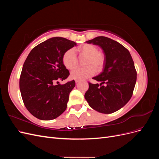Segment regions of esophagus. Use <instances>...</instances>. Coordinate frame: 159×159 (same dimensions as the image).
<instances>
[{
    "label": "esophagus",
    "mask_w": 159,
    "mask_h": 159,
    "mask_svg": "<svg viewBox=\"0 0 159 159\" xmlns=\"http://www.w3.org/2000/svg\"><path fill=\"white\" fill-rule=\"evenodd\" d=\"M79 82H80V80H75V83H76V84H78Z\"/></svg>",
    "instance_id": "esophagus-1"
}]
</instances>
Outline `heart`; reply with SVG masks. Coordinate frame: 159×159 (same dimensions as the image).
Returning a JSON list of instances; mask_svg holds the SVG:
<instances>
[{
	"instance_id": "1",
	"label": "heart",
	"mask_w": 159,
	"mask_h": 159,
	"mask_svg": "<svg viewBox=\"0 0 159 159\" xmlns=\"http://www.w3.org/2000/svg\"><path fill=\"white\" fill-rule=\"evenodd\" d=\"M80 56H86L84 68H78L71 72V78L81 80L92 76L95 71L99 72L103 68L105 56L98 52V48L92 44H85L77 49ZM62 61L68 70L74 69L78 64V59L73 50H67L62 57Z\"/></svg>"
}]
</instances>
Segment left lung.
Wrapping results in <instances>:
<instances>
[{
  "instance_id": "8db88e82",
  "label": "left lung",
  "mask_w": 159,
  "mask_h": 159,
  "mask_svg": "<svg viewBox=\"0 0 159 159\" xmlns=\"http://www.w3.org/2000/svg\"><path fill=\"white\" fill-rule=\"evenodd\" d=\"M86 43L103 50L105 64L102 73L93 78L102 83H89L85 98L89 106L99 113L117 111L131 98L136 84L137 71L132 57L123 45L107 37L98 36Z\"/></svg>"
}]
</instances>
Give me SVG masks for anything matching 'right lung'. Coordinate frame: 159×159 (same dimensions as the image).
Wrapping results in <instances>:
<instances>
[{"mask_svg": "<svg viewBox=\"0 0 159 159\" xmlns=\"http://www.w3.org/2000/svg\"><path fill=\"white\" fill-rule=\"evenodd\" d=\"M74 46L75 42L66 38H51L34 48L26 57L19 85L24 104L35 117L48 121L59 117L66 109L75 81L63 85L54 83L69 76L62 57Z\"/></svg>", "mask_w": 159, "mask_h": 159, "instance_id": "obj_1", "label": "right lung"}]
</instances>
